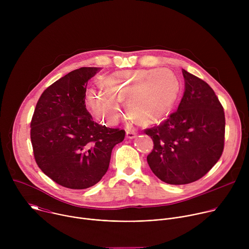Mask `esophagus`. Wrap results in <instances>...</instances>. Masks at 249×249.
Wrapping results in <instances>:
<instances>
[{
	"label": "esophagus",
	"instance_id": "esophagus-1",
	"mask_svg": "<svg viewBox=\"0 0 249 249\" xmlns=\"http://www.w3.org/2000/svg\"><path fill=\"white\" fill-rule=\"evenodd\" d=\"M136 132H134V131H127L126 132V137L128 138V139H134L135 137H136Z\"/></svg>",
	"mask_w": 249,
	"mask_h": 249
}]
</instances>
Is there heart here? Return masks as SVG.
<instances>
[{
    "instance_id": "heart-1",
    "label": "heart",
    "mask_w": 249,
    "mask_h": 249,
    "mask_svg": "<svg viewBox=\"0 0 249 249\" xmlns=\"http://www.w3.org/2000/svg\"><path fill=\"white\" fill-rule=\"evenodd\" d=\"M102 84L103 88L89 90L87 104L109 125L117 123L120 101L126 99L128 112L139 123L159 122L171 112L180 90L178 78L165 68L119 71L104 77Z\"/></svg>"
}]
</instances>
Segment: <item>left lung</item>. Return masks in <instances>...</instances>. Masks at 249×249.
Instances as JSON below:
<instances>
[{"mask_svg": "<svg viewBox=\"0 0 249 249\" xmlns=\"http://www.w3.org/2000/svg\"><path fill=\"white\" fill-rule=\"evenodd\" d=\"M182 75L184 93L178 108L145 130L154 142L147 157L152 171L173 185L200 179L220 160L225 144V112L215 91L187 71Z\"/></svg>", "mask_w": 249, "mask_h": 249, "instance_id": "8db88e82", "label": "left lung"}]
</instances>
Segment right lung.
<instances>
[{
    "label": "right lung",
    "instance_id": "add662e5",
    "mask_svg": "<svg viewBox=\"0 0 249 249\" xmlns=\"http://www.w3.org/2000/svg\"><path fill=\"white\" fill-rule=\"evenodd\" d=\"M101 68L83 67L48 87L30 123L34 159L50 178L66 188L96 184L109 166L111 152L125 131L92 120L86 108L87 85Z\"/></svg>",
    "mask_w": 249,
    "mask_h": 249
}]
</instances>
